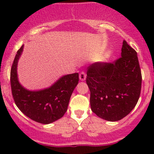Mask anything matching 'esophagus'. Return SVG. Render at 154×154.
Segmentation results:
<instances>
[{
  "label": "esophagus",
  "mask_w": 154,
  "mask_h": 154,
  "mask_svg": "<svg viewBox=\"0 0 154 154\" xmlns=\"http://www.w3.org/2000/svg\"><path fill=\"white\" fill-rule=\"evenodd\" d=\"M79 77H80V80H81V81H84V80H86V73H85L84 71H82V72H80Z\"/></svg>",
  "instance_id": "obj_1"
}]
</instances>
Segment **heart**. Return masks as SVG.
Instances as JSON below:
<instances>
[{
	"mask_svg": "<svg viewBox=\"0 0 154 154\" xmlns=\"http://www.w3.org/2000/svg\"><path fill=\"white\" fill-rule=\"evenodd\" d=\"M109 56V54H106V57H108Z\"/></svg>",
	"mask_w": 154,
	"mask_h": 154,
	"instance_id": "heart-1",
	"label": "heart"
}]
</instances>
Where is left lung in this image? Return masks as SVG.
Instances as JSON below:
<instances>
[{
  "label": "left lung",
  "instance_id": "obj_1",
  "mask_svg": "<svg viewBox=\"0 0 154 154\" xmlns=\"http://www.w3.org/2000/svg\"><path fill=\"white\" fill-rule=\"evenodd\" d=\"M86 83L93 112L109 122L125 118L136 106L141 93L142 73L136 51L124 40L120 58L87 67Z\"/></svg>",
  "mask_w": 154,
  "mask_h": 154
}]
</instances>
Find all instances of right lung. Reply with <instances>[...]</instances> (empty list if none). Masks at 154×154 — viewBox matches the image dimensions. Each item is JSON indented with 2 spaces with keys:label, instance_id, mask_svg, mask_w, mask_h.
Masks as SVG:
<instances>
[{
  "label": "right lung",
  "instance_id": "add662e5",
  "mask_svg": "<svg viewBox=\"0 0 154 154\" xmlns=\"http://www.w3.org/2000/svg\"><path fill=\"white\" fill-rule=\"evenodd\" d=\"M24 45L17 51L10 71L12 97L18 108L32 120L48 125L61 119L66 112L70 97L79 81L78 73L60 77L49 88L29 91L20 84L17 74L18 62Z\"/></svg>",
  "mask_w": 154,
  "mask_h": 154
}]
</instances>
